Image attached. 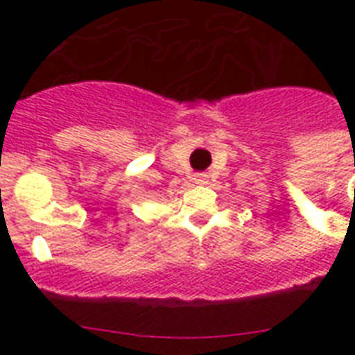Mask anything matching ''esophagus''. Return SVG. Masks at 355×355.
I'll list each match as a JSON object with an SVG mask.
<instances>
[{"label": "esophagus", "instance_id": "34e87169", "mask_svg": "<svg viewBox=\"0 0 355 355\" xmlns=\"http://www.w3.org/2000/svg\"><path fill=\"white\" fill-rule=\"evenodd\" d=\"M193 180L195 184H200V186H202V184H208V175H206V173H195Z\"/></svg>", "mask_w": 355, "mask_h": 355}]
</instances>
